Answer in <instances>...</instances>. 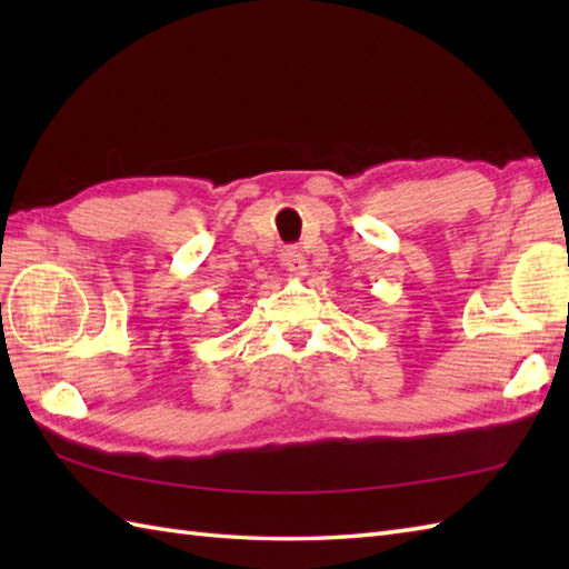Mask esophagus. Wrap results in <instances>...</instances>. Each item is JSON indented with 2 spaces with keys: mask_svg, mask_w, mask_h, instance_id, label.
Returning a JSON list of instances; mask_svg holds the SVG:
<instances>
[{
  "mask_svg": "<svg viewBox=\"0 0 569 569\" xmlns=\"http://www.w3.org/2000/svg\"><path fill=\"white\" fill-rule=\"evenodd\" d=\"M281 263L286 266V271H291L293 276H303L306 273V259H303V253H300L298 249H286L281 253Z\"/></svg>",
  "mask_w": 569,
  "mask_h": 569,
  "instance_id": "esophagus-1",
  "label": "esophagus"
}]
</instances>
